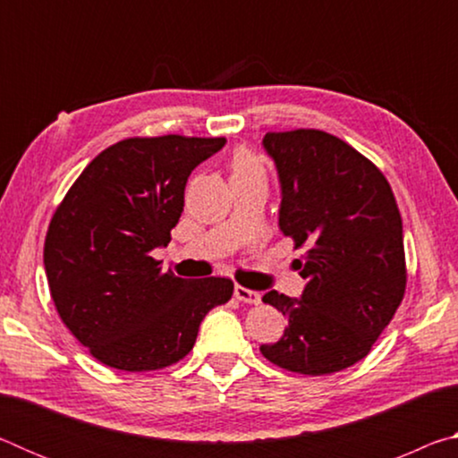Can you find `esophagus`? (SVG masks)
<instances>
[{
    "label": "esophagus",
    "instance_id": "1",
    "mask_svg": "<svg viewBox=\"0 0 458 458\" xmlns=\"http://www.w3.org/2000/svg\"><path fill=\"white\" fill-rule=\"evenodd\" d=\"M234 297L238 301H242V303H248V305H259L260 303V293L250 291V289H246V286H240V284L234 286Z\"/></svg>",
    "mask_w": 458,
    "mask_h": 458
}]
</instances>
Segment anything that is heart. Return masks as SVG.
I'll list each match as a JSON object with an SVG mask.
<instances>
[{
  "instance_id": "heart-1",
  "label": "heart",
  "mask_w": 458,
  "mask_h": 458,
  "mask_svg": "<svg viewBox=\"0 0 458 458\" xmlns=\"http://www.w3.org/2000/svg\"><path fill=\"white\" fill-rule=\"evenodd\" d=\"M265 169H262L260 159L248 149H236L230 159V175L232 180H240V177H250V175H262Z\"/></svg>"
}]
</instances>
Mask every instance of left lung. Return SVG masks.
<instances>
[{
	"mask_svg": "<svg viewBox=\"0 0 458 458\" xmlns=\"http://www.w3.org/2000/svg\"><path fill=\"white\" fill-rule=\"evenodd\" d=\"M262 147L281 185L278 228L307 252L301 297H262L289 327L260 352L297 374H333L366 358L404 297L396 198L371 161L323 131L267 133Z\"/></svg>",
	"mask_w": 458,
	"mask_h": 458,
	"instance_id": "left-lung-1",
	"label": "left lung"
}]
</instances>
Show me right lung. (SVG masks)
Segmentation results:
<instances>
[{"instance_id": "right-lung-1", "label": "right lung", "mask_w": 458, "mask_h": 458, "mask_svg": "<svg viewBox=\"0 0 458 458\" xmlns=\"http://www.w3.org/2000/svg\"><path fill=\"white\" fill-rule=\"evenodd\" d=\"M224 145L180 135L111 145L54 214L44 242L52 301L105 366H172L190 353L206 313L232 297L230 278H180L151 257L172 240L190 174Z\"/></svg>"}]
</instances>
